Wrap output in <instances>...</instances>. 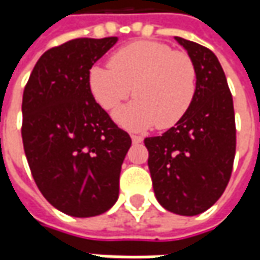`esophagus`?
<instances>
[{
  "instance_id": "34e87169",
  "label": "esophagus",
  "mask_w": 260,
  "mask_h": 260,
  "mask_svg": "<svg viewBox=\"0 0 260 260\" xmlns=\"http://www.w3.org/2000/svg\"><path fill=\"white\" fill-rule=\"evenodd\" d=\"M132 142H133V143H142V142H143V137H142V136L132 135Z\"/></svg>"
}]
</instances>
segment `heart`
Here are the masks:
<instances>
[{"label":"heart","instance_id":"b5f03b06","mask_svg":"<svg viewBox=\"0 0 260 260\" xmlns=\"http://www.w3.org/2000/svg\"><path fill=\"white\" fill-rule=\"evenodd\" d=\"M110 68L89 69L88 84L95 101L113 110L132 94L136 100L115 110L114 120L128 130L174 127L192 104L198 74L191 56L162 42L140 40L114 52Z\"/></svg>","mask_w":260,"mask_h":260}]
</instances>
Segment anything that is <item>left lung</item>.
Segmentation results:
<instances>
[{
	"label": "left lung",
	"instance_id": "left-lung-1",
	"mask_svg": "<svg viewBox=\"0 0 260 260\" xmlns=\"http://www.w3.org/2000/svg\"><path fill=\"white\" fill-rule=\"evenodd\" d=\"M175 40L197 66L188 113L162 136L146 137L147 165L159 204L179 215L208 210L229 184L236 153L233 96L217 56L182 37Z\"/></svg>",
	"mask_w": 260,
	"mask_h": 260
}]
</instances>
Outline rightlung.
Listing matches in <instances>:
<instances>
[{
	"instance_id": "1",
	"label": "right lung",
	"mask_w": 260,
	"mask_h": 260,
	"mask_svg": "<svg viewBox=\"0 0 260 260\" xmlns=\"http://www.w3.org/2000/svg\"><path fill=\"white\" fill-rule=\"evenodd\" d=\"M117 37L74 39L49 49L23 94V146L40 192L59 211L94 217L118 198L132 139L91 94L88 74Z\"/></svg>"
}]
</instances>
